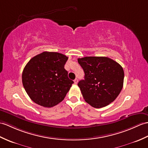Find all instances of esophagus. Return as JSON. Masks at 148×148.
<instances>
[{"instance_id": "obj_1", "label": "esophagus", "mask_w": 148, "mask_h": 148, "mask_svg": "<svg viewBox=\"0 0 148 148\" xmlns=\"http://www.w3.org/2000/svg\"><path fill=\"white\" fill-rule=\"evenodd\" d=\"M74 83H75V84H77V82H78V79H77V78H76V79H75L74 81Z\"/></svg>"}]
</instances>
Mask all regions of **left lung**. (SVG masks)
Returning a JSON list of instances; mask_svg holds the SVG:
<instances>
[{"label":"left lung","instance_id":"8db88e82","mask_svg":"<svg viewBox=\"0 0 148 148\" xmlns=\"http://www.w3.org/2000/svg\"><path fill=\"white\" fill-rule=\"evenodd\" d=\"M84 79L78 82L85 101L99 108L111 103L123 88L124 72L119 63L106 57L79 58Z\"/></svg>","mask_w":148,"mask_h":148}]
</instances>
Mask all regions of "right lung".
<instances>
[{"mask_svg": "<svg viewBox=\"0 0 148 148\" xmlns=\"http://www.w3.org/2000/svg\"><path fill=\"white\" fill-rule=\"evenodd\" d=\"M67 59L60 53L43 51L27 62L23 71L22 82L32 101L50 108L63 100L74 83L64 69Z\"/></svg>", "mask_w": 148, "mask_h": 148, "instance_id": "right-lung-1", "label": "right lung"}]
</instances>
